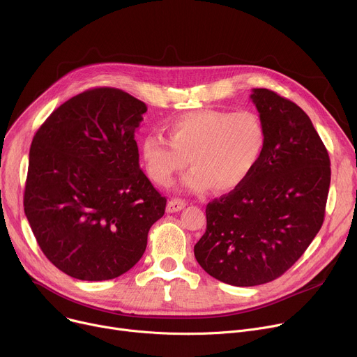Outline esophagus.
Instances as JSON below:
<instances>
[{"label":"esophagus","mask_w":357,"mask_h":357,"mask_svg":"<svg viewBox=\"0 0 357 357\" xmlns=\"http://www.w3.org/2000/svg\"><path fill=\"white\" fill-rule=\"evenodd\" d=\"M185 207V202L181 199H172L167 203V211L169 213H177Z\"/></svg>","instance_id":"1"}]
</instances>
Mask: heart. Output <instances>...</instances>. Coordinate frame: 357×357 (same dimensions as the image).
<instances>
[{"instance_id": "obj_1", "label": "heart", "mask_w": 357, "mask_h": 357, "mask_svg": "<svg viewBox=\"0 0 357 357\" xmlns=\"http://www.w3.org/2000/svg\"><path fill=\"white\" fill-rule=\"evenodd\" d=\"M266 146L262 119L251 110L203 109L178 116L169 126V140L147 136L143 162L150 178L169 187L190 165L183 184L195 192H225L240 187L257 169Z\"/></svg>"}]
</instances>
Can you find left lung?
<instances>
[{"mask_svg": "<svg viewBox=\"0 0 357 357\" xmlns=\"http://www.w3.org/2000/svg\"><path fill=\"white\" fill-rule=\"evenodd\" d=\"M251 99L266 130L254 173L207 204V229L194 245L200 266L234 287L271 282L319 232L331 185L328 150L309 116L269 89Z\"/></svg>", "mask_w": 357, "mask_h": 357, "instance_id": "1", "label": "left lung"}]
</instances>
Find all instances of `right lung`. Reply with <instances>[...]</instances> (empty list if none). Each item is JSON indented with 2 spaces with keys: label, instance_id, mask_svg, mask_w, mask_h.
<instances>
[{
  "label": "right lung",
  "instance_id": "1",
  "mask_svg": "<svg viewBox=\"0 0 357 357\" xmlns=\"http://www.w3.org/2000/svg\"><path fill=\"white\" fill-rule=\"evenodd\" d=\"M147 106L114 88L79 93L38 129L29 150L24 211L39 248L81 281L133 268L166 210L139 166L136 129Z\"/></svg>",
  "mask_w": 357,
  "mask_h": 357
}]
</instances>
